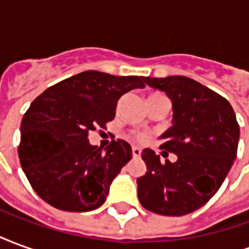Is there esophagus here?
<instances>
[{
  "mask_svg": "<svg viewBox=\"0 0 249 249\" xmlns=\"http://www.w3.org/2000/svg\"><path fill=\"white\" fill-rule=\"evenodd\" d=\"M132 155H133V157H135V159L140 157L141 156V149H140V148H137V146H133V148H132Z\"/></svg>",
  "mask_w": 249,
  "mask_h": 249,
  "instance_id": "1",
  "label": "esophagus"
}]
</instances>
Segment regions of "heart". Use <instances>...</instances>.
<instances>
[{"label": "heart", "instance_id": "b5f03b06", "mask_svg": "<svg viewBox=\"0 0 249 249\" xmlns=\"http://www.w3.org/2000/svg\"><path fill=\"white\" fill-rule=\"evenodd\" d=\"M132 136L135 137L136 140L141 141V142H142V141L148 140V136H146L145 133H141V132H133V133H132Z\"/></svg>", "mask_w": 249, "mask_h": 249}]
</instances>
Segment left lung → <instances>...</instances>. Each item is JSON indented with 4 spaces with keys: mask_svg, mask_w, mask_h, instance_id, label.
I'll return each instance as SVG.
<instances>
[{
    "mask_svg": "<svg viewBox=\"0 0 249 249\" xmlns=\"http://www.w3.org/2000/svg\"><path fill=\"white\" fill-rule=\"evenodd\" d=\"M144 81L172 101L173 125L161 136L160 149L178 160L161 162L152 149L142 151L148 171L137 178L139 200L157 214L191 213L219 191L235 161L240 136L235 112L223 96L189 77Z\"/></svg>",
    "mask_w": 249,
    "mask_h": 249,
    "instance_id": "left-lung-1",
    "label": "left lung"
}]
</instances>
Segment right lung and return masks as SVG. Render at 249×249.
Returning <instances> with one entry per match:
<instances>
[{"instance_id": "1", "label": "right lung", "mask_w": 249, "mask_h": 249, "mask_svg": "<svg viewBox=\"0 0 249 249\" xmlns=\"http://www.w3.org/2000/svg\"><path fill=\"white\" fill-rule=\"evenodd\" d=\"M144 77L87 71L41 93L24 114L18 156L30 185L44 201L68 212H88L107 200L132 148L113 140L107 149L88 133L114 119L119 98L144 88Z\"/></svg>"}]
</instances>
